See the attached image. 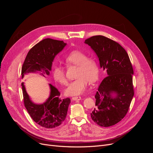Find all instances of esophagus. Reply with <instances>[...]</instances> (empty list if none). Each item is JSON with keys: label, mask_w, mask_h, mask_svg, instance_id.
I'll list each match as a JSON object with an SVG mask.
<instances>
[{"label": "esophagus", "mask_w": 153, "mask_h": 153, "mask_svg": "<svg viewBox=\"0 0 153 153\" xmlns=\"http://www.w3.org/2000/svg\"><path fill=\"white\" fill-rule=\"evenodd\" d=\"M82 99V98L80 96H75V97H73L72 100L74 101H79Z\"/></svg>", "instance_id": "esophagus-1"}]
</instances>
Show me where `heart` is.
I'll list each match as a JSON object with an SVG mask.
<instances>
[{
	"instance_id": "heart-1",
	"label": "heart",
	"mask_w": 153,
	"mask_h": 153,
	"mask_svg": "<svg viewBox=\"0 0 153 153\" xmlns=\"http://www.w3.org/2000/svg\"><path fill=\"white\" fill-rule=\"evenodd\" d=\"M68 65L77 66L75 80L70 82L65 89L66 95L77 96L84 92L88 85V81L93 82L98 76V64L94 59L87 57V54L80 51H73L65 58ZM53 79L61 85L67 84V78L64 69L60 66L53 68Z\"/></svg>"
}]
</instances>
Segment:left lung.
<instances>
[{
	"mask_svg": "<svg viewBox=\"0 0 153 153\" xmlns=\"http://www.w3.org/2000/svg\"><path fill=\"white\" fill-rule=\"evenodd\" d=\"M84 43L94 50L101 68L107 73L95 95L91 118L100 126H113L126 115L134 96L130 59L118 43L103 36L91 37Z\"/></svg>",
	"mask_w": 153,
	"mask_h": 153,
	"instance_id": "obj_1",
	"label": "left lung"
}]
</instances>
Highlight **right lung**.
<instances>
[{
  "label": "right lung",
  "instance_id": "obj_1",
  "mask_svg": "<svg viewBox=\"0 0 153 153\" xmlns=\"http://www.w3.org/2000/svg\"><path fill=\"white\" fill-rule=\"evenodd\" d=\"M63 41L50 38L45 39L37 43L27 53L22 68V78L29 73L39 72L45 77L49 75L55 57L65 47ZM50 94L42 104L32 102L27 94L24 83H22L24 105L31 118L39 126L45 128H54L60 126L66 119L69 98L61 100L57 88L49 84Z\"/></svg>",
  "mask_w": 153,
  "mask_h": 153
}]
</instances>
